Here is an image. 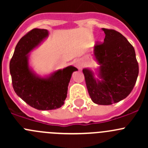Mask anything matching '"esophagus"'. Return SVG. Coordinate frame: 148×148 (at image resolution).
Returning a JSON list of instances; mask_svg holds the SVG:
<instances>
[{
    "instance_id": "obj_1",
    "label": "esophagus",
    "mask_w": 148,
    "mask_h": 148,
    "mask_svg": "<svg viewBox=\"0 0 148 148\" xmlns=\"http://www.w3.org/2000/svg\"><path fill=\"white\" fill-rule=\"evenodd\" d=\"M74 65H75V66L77 67V68H78L79 69H81L83 67L84 63L82 59H76L75 62H74Z\"/></svg>"
}]
</instances>
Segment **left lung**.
Segmentation results:
<instances>
[{
	"instance_id": "obj_1",
	"label": "left lung",
	"mask_w": 148,
	"mask_h": 148,
	"mask_svg": "<svg viewBox=\"0 0 148 148\" xmlns=\"http://www.w3.org/2000/svg\"><path fill=\"white\" fill-rule=\"evenodd\" d=\"M104 42H97L94 54L100 64L99 77L83 69L86 88L94 102L110 105L126 98L133 89L139 73L135 49L126 38L114 29L102 28Z\"/></svg>"
}]
</instances>
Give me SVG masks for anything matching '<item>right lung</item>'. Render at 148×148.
I'll list each match as a JSON object with an SVG mask.
<instances>
[{
    "label": "right lung",
    "instance_id": "1",
    "mask_svg": "<svg viewBox=\"0 0 148 148\" xmlns=\"http://www.w3.org/2000/svg\"><path fill=\"white\" fill-rule=\"evenodd\" d=\"M47 36L46 29L34 28L28 31L19 40L10 61L15 92L28 105L39 110H55L64 104L71 74L77 70L70 66L45 79L32 73L27 54Z\"/></svg>",
    "mask_w": 148,
    "mask_h": 148
}]
</instances>
